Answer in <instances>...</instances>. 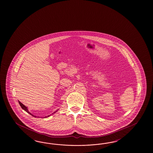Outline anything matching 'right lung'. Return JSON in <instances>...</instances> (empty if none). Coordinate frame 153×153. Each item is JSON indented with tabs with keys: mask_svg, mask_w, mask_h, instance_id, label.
<instances>
[{
	"mask_svg": "<svg viewBox=\"0 0 153 153\" xmlns=\"http://www.w3.org/2000/svg\"><path fill=\"white\" fill-rule=\"evenodd\" d=\"M19 105H20V106L21 107V108H22V109H23L24 111H26L27 113H29L30 115H31V116H33V117H37V118H39V117H37V116H34V115H33V114H31L30 111H28V110L27 109V107H26L25 105H23V104L22 103H21V102H19ZM58 109H57L56 111H54L51 114H50V115H48V116H45V117H42V118H48V117H50V116H51V115H52V114H54L55 113H56V111H58Z\"/></svg>",
	"mask_w": 153,
	"mask_h": 153,
	"instance_id": "obj_1",
	"label": "right lung"
}]
</instances>
